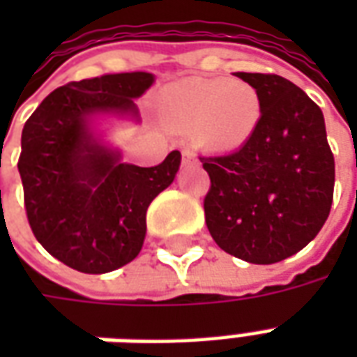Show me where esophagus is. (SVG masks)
<instances>
[{
  "label": "esophagus",
  "mask_w": 357,
  "mask_h": 357,
  "mask_svg": "<svg viewBox=\"0 0 357 357\" xmlns=\"http://www.w3.org/2000/svg\"><path fill=\"white\" fill-rule=\"evenodd\" d=\"M183 162L185 164L197 162V155H195L193 151H183Z\"/></svg>",
  "instance_id": "1"
}]
</instances>
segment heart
Here are the masks:
<instances>
[{
    "mask_svg": "<svg viewBox=\"0 0 357 357\" xmlns=\"http://www.w3.org/2000/svg\"><path fill=\"white\" fill-rule=\"evenodd\" d=\"M166 114L183 132H195L202 147L220 153L247 143L262 118V97L245 80L189 78L168 88Z\"/></svg>",
    "mask_w": 357,
    "mask_h": 357,
    "instance_id": "obj_1",
    "label": "heart"
}]
</instances>
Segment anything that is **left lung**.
<instances>
[{"mask_svg":"<svg viewBox=\"0 0 357 357\" xmlns=\"http://www.w3.org/2000/svg\"><path fill=\"white\" fill-rule=\"evenodd\" d=\"M262 97L252 137L229 155L201 156L204 220L216 245L250 264L296 255L329 216L335 158L321 109L283 76L235 73Z\"/></svg>","mask_w":357,"mask_h":357,"instance_id":"left-lung-1","label":"left lung"}]
</instances>
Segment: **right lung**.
<instances>
[{"instance_id":"right-lung-1","label":"right lung","mask_w":357,"mask_h":357,"mask_svg":"<svg viewBox=\"0 0 357 357\" xmlns=\"http://www.w3.org/2000/svg\"><path fill=\"white\" fill-rule=\"evenodd\" d=\"M149 73L105 74L51 91L22 128L19 174L32 233L51 256L82 273H107L139 255L147 208L170 185L181 155L141 168L120 160L89 128L93 114H133Z\"/></svg>"}]
</instances>
